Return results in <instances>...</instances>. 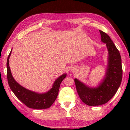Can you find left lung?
<instances>
[{
  "label": "left lung",
  "mask_w": 130,
  "mask_h": 130,
  "mask_svg": "<svg viewBox=\"0 0 130 130\" xmlns=\"http://www.w3.org/2000/svg\"><path fill=\"white\" fill-rule=\"evenodd\" d=\"M101 41L106 44L108 51V64L105 75L97 87H89L74 79L80 98L89 106H98L108 102L118 90L122 80L121 58L109 35L99 30Z\"/></svg>",
  "instance_id": "obj_1"
}]
</instances>
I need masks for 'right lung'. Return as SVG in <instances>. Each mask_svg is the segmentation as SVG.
<instances>
[{"instance_id": "right-lung-1", "label": "right lung", "mask_w": 130, "mask_h": 130, "mask_svg": "<svg viewBox=\"0 0 130 130\" xmlns=\"http://www.w3.org/2000/svg\"><path fill=\"white\" fill-rule=\"evenodd\" d=\"M11 52L12 50L8 56L6 63L7 78L10 89L18 99L28 107L36 109H47L50 107L56 101L58 93L60 84L63 80L66 77L67 74L64 73L59 76L53 83L51 89L45 93H39L31 91L19 85L12 76L9 64V60Z\"/></svg>"}]
</instances>
